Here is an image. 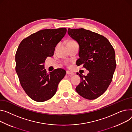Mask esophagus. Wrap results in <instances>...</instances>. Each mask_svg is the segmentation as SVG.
<instances>
[{
	"label": "esophagus",
	"instance_id": "obj_1",
	"mask_svg": "<svg viewBox=\"0 0 132 132\" xmlns=\"http://www.w3.org/2000/svg\"><path fill=\"white\" fill-rule=\"evenodd\" d=\"M66 74H67V75H74V73H73V72H71V71H67L66 72Z\"/></svg>",
	"mask_w": 132,
	"mask_h": 132
}]
</instances>
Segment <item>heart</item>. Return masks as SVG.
Returning <instances> with one entry per match:
<instances>
[{
  "instance_id": "b5f03b06",
  "label": "heart",
  "mask_w": 132,
  "mask_h": 132,
  "mask_svg": "<svg viewBox=\"0 0 132 132\" xmlns=\"http://www.w3.org/2000/svg\"><path fill=\"white\" fill-rule=\"evenodd\" d=\"M66 64H68V63H66Z\"/></svg>"
}]
</instances>
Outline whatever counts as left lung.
<instances>
[{
    "label": "left lung",
    "instance_id": "left-lung-1",
    "mask_svg": "<svg viewBox=\"0 0 132 132\" xmlns=\"http://www.w3.org/2000/svg\"><path fill=\"white\" fill-rule=\"evenodd\" d=\"M67 33L80 47L77 66L89 71L86 76L80 75L81 82L76 91L83 98L93 100L107 90L116 67L115 52L108 40L102 35L81 29H68Z\"/></svg>",
    "mask_w": 132,
    "mask_h": 132
}]
</instances>
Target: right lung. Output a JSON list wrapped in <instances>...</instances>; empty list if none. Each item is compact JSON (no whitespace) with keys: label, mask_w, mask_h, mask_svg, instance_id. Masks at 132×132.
Listing matches in <instances>:
<instances>
[{"label":"right lung","mask_w":132,"mask_h":132,"mask_svg":"<svg viewBox=\"0 0 132 132\" xmlns=\"http://www.w3.org/2000/svg\"><path fill=\"white\" fill-rule=\"evenodd\" d=\"M66 32V28L40 30L24 39L17 48L16 72L23 90L34 101L51 99L66 75L62 68L47 73L44 63L47 57L54 55L55 48Z\"/></svg>","instance_id":"1"}]
</instances>
